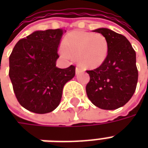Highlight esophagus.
<instances>
[{
	"instance_id": "1",
	"label": "esophagus",
	"mask_w": 148,
	"mask_h": 148,
	"mask_svg": "<svg viewBox=\"0 0 148 148\" xmlns=\"http://www.w3.org/2000/svg\"><path fill=\"white\" fill-rule=\"evenodd\" d=\"M81 71H82V69H81L79 66H77V67H76V74H78Z\"/></svg>"
}]
</instances>
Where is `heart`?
Segmentation results:
<instances>
[{"label":"heart","mask_w":148,"mask_h":148,"mask_svg":"<svg viewBox=\"0 0 148 148\" xmlns=\"http://www.w3.org/2000/svg\"><path fill=\"white\" fill-rule=\"evenodd\" d=\"M62 55L76 57L78 64L87 69H95L106 62L109 54V42L101 34L73 31L62 40Z\"/></svg>","instance_id":"b5f03b06"}]
</instances>
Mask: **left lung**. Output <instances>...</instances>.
<instances>
[{
	"label": "left lung",
	"instance_id": "obj_1",
	"mask_svg": "<svg viewBox=\"0 0 148 148\" xmlns=\"http://www.w3.org/2000/svg\"><path fill=\"white\" fill-rule=\"evenodd\" d=\"M93 32L107 39L109 54L101 66L86 71L90 77L86 87V94L100 109H116L124 106L136 91L138 82L136 51L123 35L108 28Z\"/></svg>",
	"mask_w": 148,
	"mask_h": 148
}]
</instances>
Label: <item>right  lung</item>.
I'll return each mask as SVG.
<instances>
[{"label": "right lung", "mask_w": 148, "mask_h": 148, "mask_svg": "<svg viewBox=\"0 0 148 148\" xmlns=\"http://www.w3.org/2000/svg\"><path fill=\"white\" fill-rule=\"evenodd\" d=\"M62 29L36 31L19 40L9 56V77L16 99L24 109L44 114L59 105L65 84L75 66H56Z\"/></svg>", "instance_id": "right-lung-1"}]
</instances>
